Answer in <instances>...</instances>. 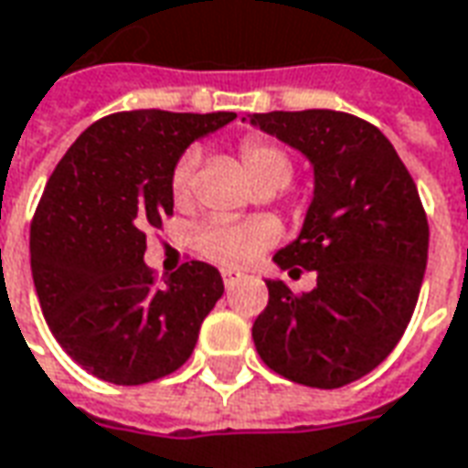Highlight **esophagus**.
<instances>
[{
	"instance_id": "esophagus-1",
	"label": "esophagus",
	"mask_w": 468,
	"mask_h": 468,
	"mask_svg": "<svg viewBox=\"0 0 468 468\" xmlns=\"http://www.w3.org/2000/svg\"><path fill=\"white\" fill-rule=\"evenodd\" d=\"M240 281V273L238 271H230V268H223V283L230 289V286H235Z\"/></svg>"
}]
</instances>
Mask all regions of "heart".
<instances>
[{"instance_id":"1","label":"heart","mask_w":468,"mask_h":468,"mask_svg":"<svg viewBox=\"0 0 468 468\" xmlns=\"http://www.w3.org/2000/svg\"><path fill=\"white\" fill-rule=\"evenodd\" d=\"M240 165L248 182L256 189L283 187L291 179V159L276 144L263 139H245L240 144ZM197 172V156L185 154L172 169V200L177 207H187L192 200V185ZM279 240V225L271 218L256 220H210L197 235V250L212 263L225 268H245L256 263L258 256Z\"/></svg>"}]
</instances>
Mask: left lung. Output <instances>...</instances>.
I'll return each instance as SVG.
<instances>
[{
	"label": "left lung",
	"instance_id": "1",
	"mask_svg": "<svg viewBox=\"0 0 468 468\" xmlns=\"http://www.w3.org/2000/svg\"><path fill=\"white\" fill-rule=\"evenodd\" d=\"M302 152L314 197L302 233L273 256L316 286L293 293L266 279L268 306L253 324L261 359L286 380L335 390L365 378L400 342L428 261V220L393 144L342 111H271L248 119Z\"/></svg>",
	"mask_w": 468,
	"mask_h": 468
}]
</instances>
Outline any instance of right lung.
<instances>
[{
	"label": "right lung",
	"mask_w": 468,
	"mask_h": 468,
	"mask_svg": "<svg viewBox=\"0 0 468 468\" xmlns=\"http://www.w3.org/2000/svg\"><path fill=\"white\" fill-rule=\"evenodd\" d=\"M233 119L113 113L88 126L48 179L29 228L35 291L60 347L98 380L144 385L182 367L223 296L220 271L202 261L156 286L144 250L172 215L179 156Z\"/></svg>",
	"instance_id": "right-lung-1"
}]
</instances>
